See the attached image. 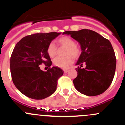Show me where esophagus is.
Returning a JSON list of instances; mask_svg holds the SVG:
<instances>
[{"mask_svg": "<svg viewBox=\"0 0 125 125\" xmlns=\"http://www.w3.org/2000/svg\"><path fill=\"white\" fill-rule=\"evenodd\" d=\"M63 71H64V73H67V72L69 71V70L68 69H63Z\"/></svg>", "mask_w": 125, "mask_h": 125, "instance_id": "obj_1", "label": "esophagus"}]
</instances>
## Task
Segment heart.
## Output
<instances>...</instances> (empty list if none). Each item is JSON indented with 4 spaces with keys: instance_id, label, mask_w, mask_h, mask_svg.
Here are the masks:
<instances>
[{
    "instance_id": "heart-1",
    "label": "heart",
    "mask_w": 125,
    "mask_h": 125,
    "mask_svg": "<svg viewBox=\"0 0 125 125\" xmlns=\"http://www.w3.org/2000/svg\"><path fill=\"white\" fill-rule=\"evenodd\" d=\"M59 45L66 48L65 54L66 56L63 57L58 56L54 58L53 61L54 65L61 68L65 69L73 62V58H77L81 53V50L79 46L76 45V42L74 39L69 36H63L60 38L58 41ZM58 46L55 43L51 42L48 44L47 48V53L51 58H53L57 54Z\"/></svg>"
}]
</instances>
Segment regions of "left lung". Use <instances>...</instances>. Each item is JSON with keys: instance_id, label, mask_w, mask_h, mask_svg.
<instances>
[{"instance_id": "8db88e82", "label": "left lung", "mask_w": 125, "mask_h": 125, "mask_svg": "<svg viewBox=\"0 0 125 125\" xmlns=\"http://www.w3.org/2000/svg\"><path fill=\"white\" fill-rule=\"evenodd\" d=\"M70 35L81 44L82 53L76 65L85 63V68L76 69L77 76L73 82L81 94L89 96L99 95L112 82L116 58L110 41L96 31L87 29L67 31L63 35Z\"/></svg>"}]
</instances>
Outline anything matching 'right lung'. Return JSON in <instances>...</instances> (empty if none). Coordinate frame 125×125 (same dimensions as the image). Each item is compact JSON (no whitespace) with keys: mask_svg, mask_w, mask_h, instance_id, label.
I'll return each instance as SVG.
<instances>
[{"mask_svg":"<svg viewBox=\"0 0 125 125\" xmlns=\"http://www.w3.org/2000/svg\"><path fill=\"white\" fill-rule=\"evenodd\" d=\"M61 33H35L24 37L16 44L10 61L13 82L20 92L29 98L43 99L56 90L58 80L63 71L50 67L52 61L47 53L48 44ZM49 67L44 72L38 66Z\"/></svg>","mask_w":125,"mask_h":125,"instance_id":"right-lung-1","label":"right lung"}]
</instances>
